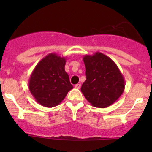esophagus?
Returning <instances> with one entry per match:
<instances>
[{
	"mask_svg": "<svg viewBox=\"0 0 152 152\" xmlns=\"http://www.w3.org/2000/svg\"><path fill=\"white\" fill-rule=\"evenodd\" d=\"M81 84H77V85H75V87H76V89H80L81 88Z\"/></svg>",
	"mask_w": 152,
	"mask_h": 152,
	"instance_id": "1",
	"label": "esophagus"
}]
</instances>
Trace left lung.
Segmentation results:
<instances>
[{
    "instance_id": "8db88e82",
    "label": "left lung",
    "mask_w": 152,
    "mask_h": 152,
    "mask_svg": "<svg viewBox=\"0 0 152 152\" xmlns=\"http://www.w3.org/2000/svg\"><path fill=\"white\" fill-rule=\"evenodd\" d=\"M86 81L82 93L93 107L105 108L120 98L125 88L121 72L114 61L100 52L83 57Z\"/></svg>"
}]
</instances>
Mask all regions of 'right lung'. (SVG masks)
Instances as JSON below:
<instances>
[{"instance_id":"add662e5","label":"right lung","mask_w":152,"mask_h":152,"mask_svg":"<svg viewBox=\"0 0 152 152\" xmlns=\"http://www.w3.org/2000/svg\"><path fill=\"white\" fill-rule=\"evenodd\" d=\"M65 57L50 53L41 59L31 74L28 88L36 102L45 107H56L73 88L65 72Z\"/></svg>"}]
</instances>
